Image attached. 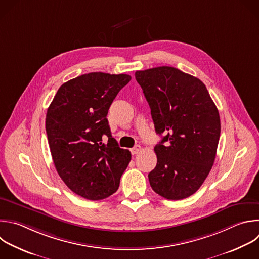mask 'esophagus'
<instances>
[{
	"label": "esophagus",
	"mask_w": 259,
	"mask_h": 259,
	"mask_svg": "<svg viewBox=\"0 0 259 259\" xmlns=\"http://www.w3.org/2000/svg\"><path fill=\"white\" fill-rule=\"evenodd\" d=\"M140 150H141V146H140V145H136V146H134L133 148H131V153H132L133 155H135V154L139 153Z\"/></svg>",
	"instance_id": "obj_1"
}]
</instances>
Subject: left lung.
I'll list each match as a JSON object with an SVG mask.
<instances>
[{"label": "left lung", "instance_id": "obj_1", "mask_svg": "<svg viewBox=\"0 0 259 259\" xmlns=\"http://www.w3.org/2000/svg\"><path fill=\"white\" fill-rule=\"evenodd\" d=\"M135 78L150 107L155 132L166 134L154 146L157 162L148 174L149 184L163 198H187L200 188L214 162L219 111L203 82L177 68L136 71Z\"/></svg>", "mask_w": 259, "mask_h": 259}]
</instances>
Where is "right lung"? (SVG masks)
I'll return each mask as SVG.
<instances>
[{"instance_id":"right-lung-1","label":"right lung","mask_w":259,"mask_h":259,"mask_svg":"<svg viewBox=\"0 0 259 259\" xmlns=\"http://www.w3.org/2000/svg\"><path fill=\"white\" fill-rule=\"evenodd\" d=\"M130 80L127 74H83L62 84L48 109L46 131L54 164L68 188L83 198L101 200L115 193L131 160L130 151L112 137L107 119Z\"/></svg>"}]
</instances>
